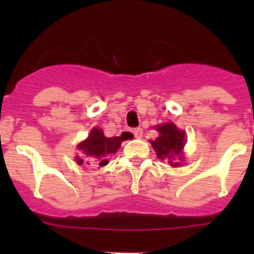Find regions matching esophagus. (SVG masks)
Segmentation results:
<instances>
[{
    "label": "esophagus",
    "mask_w": 254,
    "mask_h": 254,
    "mask_svg": "<svg viewBox=\"0 0 254 254\" xmlns=\"http://www.w3.org/2000/svg\"><path fill=\"white\" fill-rule=\"evenodd\" d=\"M132 132H133V136L136 138H141V137H142L143 131H142V128H141V127H137V128H134Z\"/></svg>",
    "instance_id": "obj_1"
}]
</instances>
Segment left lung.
I'll return each mask as SVG.
<instances>
[{
  "instance_id": "1",
  "label": "left lung",
  "mask_w": 254,
  "mask_h": 254,
  "mask_svg": "<svg viewBox=\"0 0 254 254\" xmlns=\"http://www.w3.org/2000/svg\"><path fill=\"white\" fill-rule=\"evenodd\" d=\"M160 136L155 141H151V145L156 151L159 159H168L172 167L179 165V160L182 159V149L186 143V133L179 131L173 123H165L156 127Z\"/></svg>"
}]
</instances>
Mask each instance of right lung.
<instances>
[{
  "instance_id": "1",
  "label": "right lung",
  "mask_w": 254,
  "mask_h": 254,
  "mask_svg": "<svg viewBox=\"0 0 254 254\" xmlns=\"http://www.w3.org/2000/svg\"><path fill=\"white\" fill-rule=\"evenodd\" d=\"M123 140V134L118 137H105L102 129L93 128L89 138L82 141L77 146L82 152V158H77L76 161L80 165L85 161H89L87 164L91 163L98 167H104L108 164V158L120 149Z\"/></svg>"
}]
</instances>
